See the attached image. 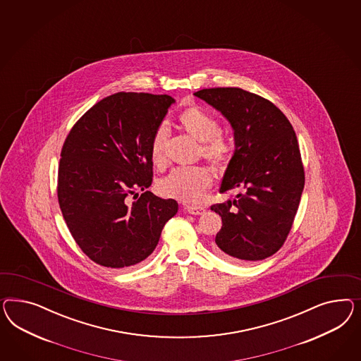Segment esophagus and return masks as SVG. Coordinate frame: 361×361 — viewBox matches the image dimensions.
<instances>
[{"label": "esophagus", "mask_w": 361, "mask_h": 361, "mask_svg": "<svg viewBox=\"0 0 361 361\" xmlns=\"http://www.w3.org/2000/svg\"><path fill=\"white\" fill-rule=\"evenodd\" d=\"M185 211L191 215H202L206 212V208L202 206H188L185 207Z\"/></svg>", "instance_id": "34e87169"}]
</instances>
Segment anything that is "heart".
<instances>
[{
  "instance_id": "obj_1",
  "label": "heart",
  "mask_w": 361,
  "mask_h": 361,
  "mask_svg": "<svg viewBox=\"0 0 361 361\" xmlns=\"http://www.w3.org/2000/svg\"><path fill=\"white\" fill-rule=\"evenodd\" d=\"M179 124L183 130L203 142L202 152L207 161L212 165H224L232 153V146L220 132V126L215 117L207 114L200 106H190L179 114ZM167 128L161 126L155 132L150 157L157 167L166 164L165 144ZM212 185V174L206 167H187L176 169L169 176L161 179L159 191L162 195L176 199L182 203H199Z\"/></svg>"
}]
</instances>
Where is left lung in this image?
<instances>
[{
    "instance_id": "8db88e82",
    "label": "left lung",
    "mask_w": 361,
    "mask_h": 361,
    "mask_svg": "<svg viewBox=\"0 0 361 361\" xmlns=\"http://www.w3.org/2000/svg\"><path fill=\"white\" fill-rule=\"evenodd\" d=\"M194 94L223 114L235 140L220 192L240 194L211 207L223 220L216 252L238 262L270 257L288 237L305 187L295 132L274 104L241 88Z\"/></svg>"
}]
</instances>
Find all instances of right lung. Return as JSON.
Returning <instances> with one entry per match:
<instances>
[{
	"mask_svg": "<svg viewBox=\"0 0 361 361\" xmlns=\"http://www.w3.org/2000/svg\"><path fill=\"white\" fill-rule=\"evenodd\" d=\"M174 103L169 94L114 93L82 114L63 145L58 173L63 217L76 244L102 267L144 261L178 212L176 200L147 191L153 182L152 141Z\"/></svg>",
	"mask_w": 361,
	"mask_h": 361,
	"instance_id": "add662e5",
	"label": "right lung"
}]
</instances>
